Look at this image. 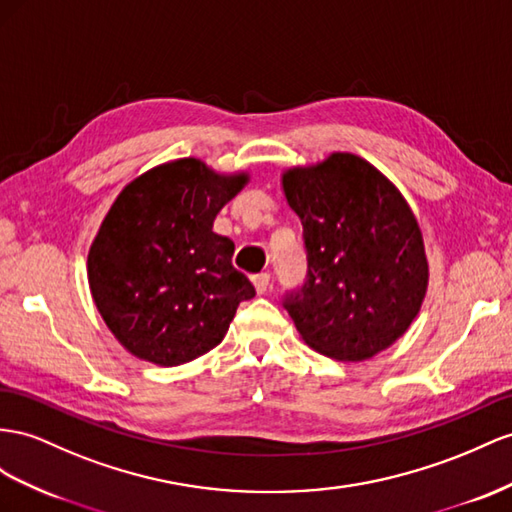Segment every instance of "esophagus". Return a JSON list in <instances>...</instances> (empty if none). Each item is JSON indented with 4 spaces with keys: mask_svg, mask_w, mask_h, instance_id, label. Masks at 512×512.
I'll return each instance as SVG.
<instances>
[{
    "mask_svg": "<svg viewBox=\"0 0 512 512\" xmlns=\"http://www.w3.org/2000/svg\"><path fill=\"white\" fill-rule=\"evenodd\" d=\"M253 285H255L257 294H266L268 287H270V274H268V272L255 274V277H253Z\"/></svg>",
    "mask_w": 512,
    "mask_h": 512,
    "instance_id": "34e87169",
    "label": "esophagus"
}]
</instances>
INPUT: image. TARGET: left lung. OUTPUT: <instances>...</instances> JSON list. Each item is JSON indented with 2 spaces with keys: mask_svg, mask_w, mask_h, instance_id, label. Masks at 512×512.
I'll use <instances>...</instances> for the list:
<instances>
[{
  "mask_svg": "<svg viewBox=\"0 0 512 512\" xmlns=\"http://www.w3.org/2000/svg\"><path fill=\"white\" fill-rule=\"evenodd\" d=\"M281 183L307 248V281L283 307L320 355L372 359L406 333L428 290L415 214L381 170L352 153L294 166Z\"/></svg>",
  "mask_w": 512,
  "mask_h": 512,
  "instance_id": "8db88e82",
  "label": "left lung"
}]
</instances>
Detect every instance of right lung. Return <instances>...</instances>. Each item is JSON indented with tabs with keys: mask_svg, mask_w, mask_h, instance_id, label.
<instances>
[{
	"mask_svg": "<svg viewBox=\"0 0 512 512\" xmlns=\"http://www.w3.org/2000/svg\"><path fill=\"white\" fill-rule=\"evenodd\" d=\"M248 183L196 157L142 173L116 196L88 251L103 322L131 355L162 368L216 348L255 287L231 264L214 218Z\"/></svg>",
	"mask_w": 512,
	"mask_h": 512,
	"instance_id": "obj_1",
	"label": "right lung"
}]
</instances>
